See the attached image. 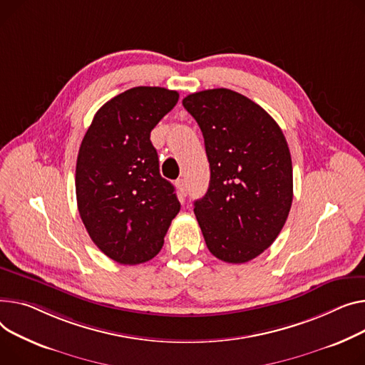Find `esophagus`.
<instances>
[{"instance_id": "1", "label": "esophagus", "mask_w": 365, "mask_h": 365, "mask_svg": "<svg viewBox=\"0 0 365 365\" xmlns=\"http://www.w3.org/2000/svg\"><path fill=\"white\" fill-rule=\"evenodd\" d=\"M176 186H178V189H179V192H180V195L186 197V193H187V186H186V180H185V179H179V180L176 182Z\"/></svg>"}]
</instances>
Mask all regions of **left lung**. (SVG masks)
Segmentation results:
<instances>
[{"instance_id": "obj_1", "label": "left lung", "mask_w": 365, "mask_h": 365, "mask_svg": "<svg viewBox=\"0 0 365 365\" xmlns=\"http://www.w3.org/2000/svg\"><path fill=\"white\" fill-rule=\"evenodd\" d=\"M202 132L210 185L193 212L210 252L242 264L269 248L283 229L294 198L292 160L274 118L226 88L182 101Z\"/></svg>"}]
</instances>
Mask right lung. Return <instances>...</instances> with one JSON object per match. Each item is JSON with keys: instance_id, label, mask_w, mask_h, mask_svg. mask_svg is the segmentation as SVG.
Instances as JSON below:
<instances>
[{"instance_id": "obj_1", "label": "right lung", "mask_w": 365, "mask_h": 365, "mask_svg": "<svg viewBox=\"0 0 365 365\" xmlns=\"http://www.w3.org/2000/svg\"><path fill=\"white\" fill-rule=\"evenodd\" d=\"M179 93L136 86L107 101L81 143L76 198L82 222L108 258L135 265L154 258L180 210L175 186L161 178L151 130Z\"/></svg>"}]
</instances>
